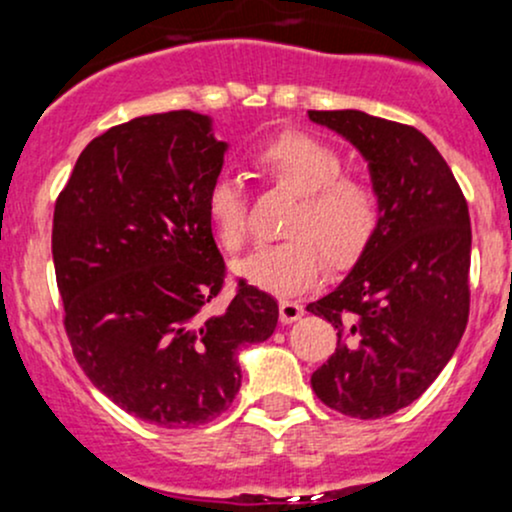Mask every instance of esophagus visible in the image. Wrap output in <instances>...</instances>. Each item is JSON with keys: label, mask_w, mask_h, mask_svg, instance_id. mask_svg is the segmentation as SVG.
<instances>
[{"label": "esophagus", "mask_w": 512, "mask_h": 512, "mask_svg": "<svg viewBox=\"0 0 512 512\" xmlns=\"http://www.w3.org/2000/svg\"><path fill=\"white\" fill-rule=\"evenodd\" d=\"M303 316V306L296 301H279V318L282 323H294Z\"/></svg>", "instance_id": "1"}]
</instances>
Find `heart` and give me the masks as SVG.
<instances>
[{
    "label": "heart",
    "mask_w": 512,
    "mask_h": 512,
    "mask_svg": "<svg viewBox=\"0 0 512 512\" xmlns=\"http://www.w3.org/2000/svg\"><path fill=\"white\" fill-rule=\"evenodd\" d=\"M255 170L277 187L299 194L284 233L289 240L260 245L235 262L250 284L277 294H296L318 279L325 257L347 267L359 260L381 221V196L372 179L342 172V155L333 145L282 133L257 150ZM206 216L218 243L240 250L250 233V204L238 179L218 177L206 192Z\"/></svg>",
    "instance_id": "1"
}]
</instances>
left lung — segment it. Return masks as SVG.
Segmentation results:
<instances>
[{
    "mask_svg": "<svg viewBox=\"0 0 512 512\" xmlns=\"http://www.w3.org/2000/svg\"><path fill=\"white\" fill-rule=\"evenodd\" d=\"M369 162L381 196L372 243L306 311L338 328L311 376L333 411L362 420L411 406L445 369L469 320L471 223L457 179L418 128L364 111H308Z\"/></svg>",
    "mask_w": 512,
    "mask_h": 512,
    "instance_id": "obj_1",
    "label": "left lung"
}]
</instances>
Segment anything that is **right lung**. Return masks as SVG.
I'll return each instance as SVG.
<instances>
[{"label": "right lung", "mask_w": 512, "mask_h": 512, "mask_svg": "<svg viewBox=\"0 0 512 512\" xmlns=\"http://www.w3.org/2000/svg\"><path fill=\"white\" fill-rule=\"evenodd\" d=\"M223 153L209 116H138L82 150L55 201L72 355L116 406L160 428L226 411L240 389L238 350L277 328V301L243 279L221 313L209 308L226 282L206 216Z\"/></svg>", "instance_id": "add662e5"}]
</instances>
